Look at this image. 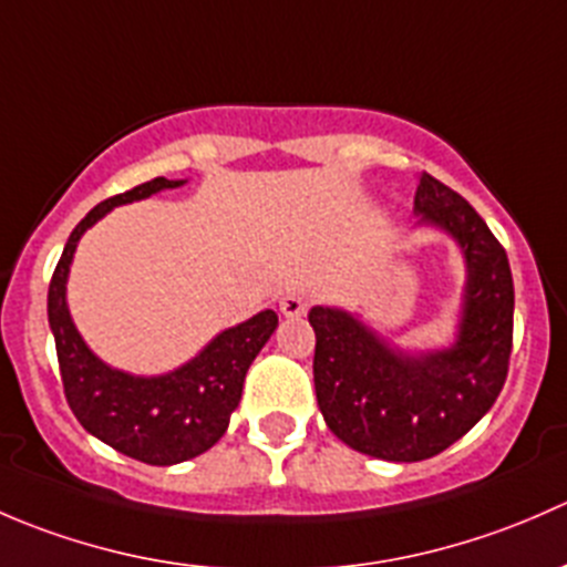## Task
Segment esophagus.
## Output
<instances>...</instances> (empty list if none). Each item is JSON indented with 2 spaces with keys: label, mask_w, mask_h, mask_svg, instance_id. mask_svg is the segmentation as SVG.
I'll list each match as a JSON object with an SVG mask.
<instances>
[{
  "label": "esophagus",
  "mask_w": 567,
  "mask_h": 567,
  "mask_svg": "<svg viewBox=\"0 0 567 567\" xmlns=\"http://www.w3.org/2000/svg\"><path fill=\"white\" fill-rule=\"evenodd\" d=\"M307 307H310V299H307L305 293H285L282 299H279V312H282L285 318H301L307 312Z\"/></svg>",
  "instance_id": "1"
}]
</instances>
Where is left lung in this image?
I'll use <instances>...</instances> for the list:
<instances>
[{
  "label": "left lung",
  "mask_w": 567,
  "mask_h": 567,
  "mask_svg": "<svg viewBox=\"0 0 567 567\" xmlns=\"http://www.w3.org/2000/svg\"><path fill=\"white\" fill-rule=\"evenodd\" d=\"M416 227L436 230L463 257L455 331L444 346H400L342 307L310 310L316 398L329 431L370 458L425 461L472 431L499 398L513 346V277L505 249L477 210L420 175Z\"/></svg>",
  "instance_id": "left-lung-1"
}]
</instances>
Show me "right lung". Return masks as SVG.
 I'll use <instances>...</instances> for the list:
<instances>
[{"label":"right lung","mask_w":567,"mask_h":567,"mask_svg":"<svg viewBox=\"0 0 567 567\" xmlns=\"http://www.w3.org/2000/svg\"><path fill=\"white\" fill-rule=\"evenodd\" d=\"M183 183L153 177L95 205L68 238L49 285V326L68 405L90 436L151 466L197 458L225 436L233 411L241 403L249 364L279 323L274 310L257 312L210 337L188 362L158 375L112 368L84 342L68 307V277L82 236L117 205L140 203Z\"/></svg>","instance_id":"obj_1"}]
</instances>
